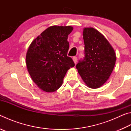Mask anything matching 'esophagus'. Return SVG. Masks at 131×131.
Listing matches in <instances>:
<instances>
[{
    "label": "esophagus",
    "mask_w": 131,
    "mask_h": 131,
    "mask_svg": "<svg viewBox=\"0 0 131 131\" xmlns=\"http://www.w3.org/2000/svg\"><path fill=\"white\" fill-rule=\"evenodd\" d=\"M73 60L74 63H76V62H77V57H73Z\"/></svg>",
    "instance_id": "1"
}]
</instances>
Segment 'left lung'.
Wrapping results in <instances>:
<instances>
[{"label": "left lung", "instance_id": "left-lung-1", "mask_svg": "<svg viewBox=\"0 0 131 131\" xmlns=\"http://www.w3.org/2000/svg\"><path fill=\"white\" fill-rule=\"evenodd\" d=\"M83 35L84 57L76 67L88 87L99 88L107 80L113 70L116 54L109 42L95 29L85 28Z\"/></svg>", "mask_w": 131, "mask_h": 131}]
</instances>
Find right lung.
<instances>
[{"label": "right lung", "instance_id": "obj_1", "mask_svg": "<svg viewBox=\"0 0 131 131\" xmlns=\"http://www.w3.org/2000/svg\"><path fill=\"white\" fill-rule=\"evenodd\" d=\"M70 26H52L41 33L29 47L26 56L27 69L35 83L44 91L52 92L63 83L68 70L74 63L68 57V37Z\"/></svg>", "mask_w": 131, "mask_h": 131}]
</instances>
